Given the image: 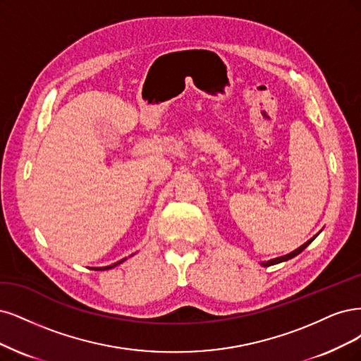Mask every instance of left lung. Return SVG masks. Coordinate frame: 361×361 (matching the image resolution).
<instances>
[{
  "label": "left lung",
  "instance_id": "8db88e82",
  "mask_svg": "<svg viewBox=\"0 0 361 361\" xmlns=\"http://www.w3.org/2000/svg\"><path fill=\"white\" fill-rule=\"evenodd\" d=\"M318 234H319V232H318ZM318 234L315 235V237H312L309 241H306L305 244H303V246H300L298 249H295L294 252H290V253H288V255H285V257H279V258H274V259H271V261H267V262H261V265L262 267H270V265H274V264H279V262H283V261H288V259H290V258H294V257H297V255L298 253H301V252H303L307 246H309V244L313 241V240H315L317 237H318Z\"/></svg>",
  "mask_w": 361,
  "mask_h": 361
}]
</instances>
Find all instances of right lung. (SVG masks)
I'll return each instance as SVG.
<instances>
[{"mask_svg":"<svg viewBox=\"0 0 361 361\" xmlns=\"http://www.w3.org/2000/svg\"><path fill=\"white\" fill-rule=\"evenodd\" d=\"M124 261H126V258L121 259V261H118V262L112 264V265H108V267H96V269H92V270H109V269H114V267H117L118 264H121V262H124Z\"/></svg>","mask_w":361,"mask_h":361,"instance_id":"1","label":"right lung"}]
</instances>
